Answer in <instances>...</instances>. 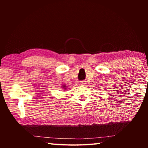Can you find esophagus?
Returning a JSON list of instances; mask_svg holds the SVG:
<instances>
[{"instance_id":"1","label":"esophagus","mask_w":148,"mask_h":148,"mask_svg":"<svg viewBox=\"0 0 148 148\" xmlns=\"http://www.w3.org/2000/svg\"><path fill=\"white\" fill-rule=\"evenodd\" d=\"M80 84L82 85V86H86L87 84H86V81H82V82H80Z\"/></svg>"}]
</instances>
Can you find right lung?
<instances>
[{"label":"right lung","instance_id":"1","mask_svg":"<svg viewBox=\"0 0 148 148\" xmlns=\"http://www.w3.org/2000/svg\"><path fill=\"white\" fill-rule=\"evenodd\" d=\"M62 88H63V89H66V86H65L64 85V86H62Z\"/></svg>","mask_w":148,"mask_h":148}]
</instances>
